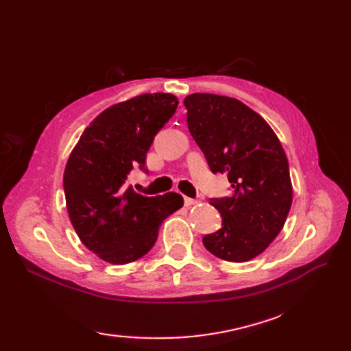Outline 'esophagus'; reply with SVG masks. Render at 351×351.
I'll use <instances>...</instances> for the list:
<instances>
[{"label": "esophagus", "instance_id": "1", "mask_svg": "<svg viewBox=\"0 0 351 351\" xmlns=\"http://www.w3.org/2000/svg\"><path fill=\"white\" fill-rule=\"evenodd\" d=\"M197 204V200L196 199H192V197H187V196H184V205L189 208V206H193V205H196Z\"/></svg>", "mask_w": 351, "mask_h": 351}]
</instances>
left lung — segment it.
Masks as SVG:
<instances>
[{
	"label": "left lung",
	"mask_w": 351,
	"mask_h": 351,
	"mask_svg": "<svg viewBox=\"0 0 351 351\" xmlns=\"http://www.w3.org/2000/svg\"><path fill=\"white\" fill-rule=\"evenodd\" d=\"M189 132L212 173L227 174L232 195L210 199L221 228L204 237L217 258L247 262L280 234L293 200L290 168L277 134L239 99L214 93L184 98Z\"/></svg>",
	"instance_id": "left-lung-1"
}]
</instances>
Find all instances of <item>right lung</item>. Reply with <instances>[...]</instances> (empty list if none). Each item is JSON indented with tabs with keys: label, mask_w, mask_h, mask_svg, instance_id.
<instances>
[{
	"label": "right lung",
	"mask_w": 351,
	"mask_h": 351,
	"mask_svg": "<svg viewBox=\"0 0 351 351\" xmlns=\"http://www.w3.org/2000/svg\"><path fill=\"white\" fill-rule=\"evenodd\" d=\"M171 93H143L102 111L84 129L64 169L66 205L79 239L114 265L149 252L162 221L183 206L182 195L147 197L125 187L133 168L147 173L146 154L171 119Z\"/></svg>",
	"instance_id": "add662e5"
}]
</instances>
